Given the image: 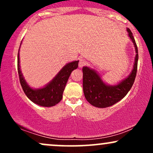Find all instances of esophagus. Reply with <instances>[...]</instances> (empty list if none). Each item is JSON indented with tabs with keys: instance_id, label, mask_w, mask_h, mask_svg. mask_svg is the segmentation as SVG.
Masks as SVG:
<instances>
[{
	"instance_id": "esophagus-1",
	"label": "esophagus",
	"mask_w": 153,
	"mask_h": 153,
	"mask_svg": "<svg viewBox=\"0 0 153 153\" xmlns=\"http://www.w3.org/2000/svg\"><path fill=\"white\" fill-rule=\"evenodd\" d=\"M85 64H86V62H85V60L84 59H80V60H79V63H78L79 68H82V67L85 65Z\"/></svg>"
}]
</instances>
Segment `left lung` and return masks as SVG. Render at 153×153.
<instances>
[{
  "instance_id": "1",
  "label": "left lung",
  "mask_w": 153,
  "mask_h": 153,
  "mask_svg": "<svg viewBox=\"0 0 153 153\" xmlns=\"http://www.w3.org/2000/svg\"><path fill=\"white\" fill-rule=\"evenodd\" d=\"M128 36L135 49L134 62L132 70L128 76L114 85H109L103 80L97 71L88 66L82 68V88L85 99L91 105L98 108L113 106L122 100L130 91L137 74L138 50L132 33L127 28Z\"/></svg>"
}]
</instances>
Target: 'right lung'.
<instances>
[{
	"label": "right lung",
	"instance_id": "right-lung-1",
	"mask_svg": "<svg viewBox=\"0 0 153 153\" xmlns=\"http://www.w3.org/2000/svg\"><path fill=\"white\" fill-rule=\"evenodd\" d=\"M19 50L18 53V73L21 85L26 96L33 103L40 106L51 107L55 106L62 100L63 91L65 88L68 78L72 71L78 68L79 60L72 61L71 62L67 63L48 83L43 87L34 88L27 83L22 73Z\"/></svg>",
	"mask_w": 153,
	"mask_h": 153
}]
</instances>
